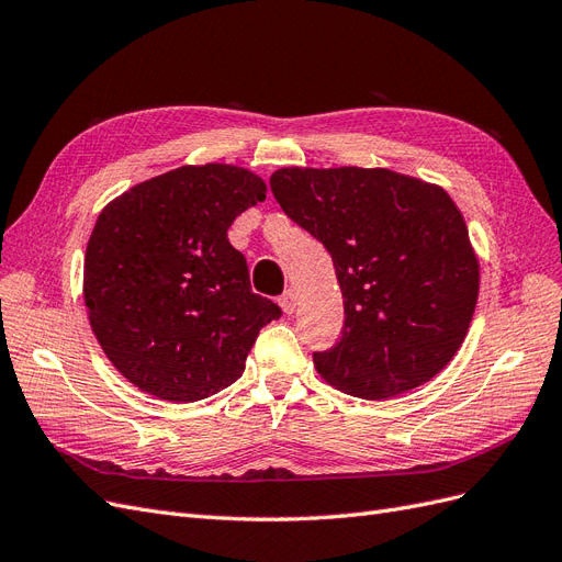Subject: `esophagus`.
Masks as SVG:
<instances>
[{
	"instance_id": "obj_1",
	"label": "esophagus",
	"mask_w": 562,
	"mask_h": 562,
	"mask_svg": "<svg viewBox=\"0 0 562 562\" xmlns=\"http://www.w3.org/2000/svg\"><path fill=\"white\" fill-rule=\"evenodd\" d=\"M279 304H281L285 314H293L297 310V291H295V288H288V291L281 295Z\"/></svg>"
}]
</instances>
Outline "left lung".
Segmentation results:
<instances>
[{
    "label": "left lung",
    "mask_w": 562,
    "mask_h": 562,
    "mask_svg": "<svg viewBox=\"0 0 562 562\" xmlns=\"http://www.w3.org/2000/svg\"><path fill=\"white\" fill-rule=\"evenodd\" d=\"M283 213L326 246L345 335L314 353L318 375L380 401L427 384L462 347L481 288L462 211L440 184L391 168H279Z\"/></svg>",
    "instance_id": "obj_1"
}]
</instances>
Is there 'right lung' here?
Segmentation results:
<instances>
[{
    "label": "right lung",
    "instance_id": "right-lung-1",
    "mask_svg": "<svg viewBox=\"0 0 562 562\" xmlns=\"http://www.w3.org/2000/svg\"><path fill=\"white\" fill-rule=\"evenodd\" d=\"M234 164L180 166L100 211L83 258V302L110 363L145 394L192 403L241 378L260 328L281 316L250 291L227 229L265 201Z\"/></svg>",
    "mask_w": 562,
    "mask_h": 562
}]
</instances>
